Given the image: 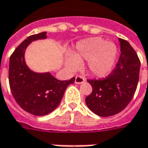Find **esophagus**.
Returning <instances> with one entry per match:
<instances>
[{
  "mask_svg": "<svg viewBox=\"0 0 148 148\" xmlns=\"http://www.w3.org/2000/svg\"><path fill=\"white\" fill-rule=\"evenodd\" d=\"M84 77H82V76H76V79H75V83L77 84H82V83H84Z\"/></svg>",
  "mask_w": 148,
  "mask_h": 148,
  "instance_id": "obj_1",
  "label": "esophagus"
}]
</instances>
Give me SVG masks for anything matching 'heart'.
<instances>
[{"instance_id":"1","label":"heart","mask_w":148,"mask_h":148,"mask_svg":"<svg viewBox=\"0 0 148 148\" xmlns=\"http://www.w3.org/2000/svg\"><path fill=\"white\" fill-rule=\"evenodd\" d=\"M118 49L113 42H108L99 37L90 38L77 44L75 55L70 56L67 64L76 69L82 60H88V69L92 75L98 77L108 76L114 67Z\"/></svg>"}]
</instances>
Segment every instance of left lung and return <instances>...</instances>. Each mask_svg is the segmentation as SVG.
I'll list each match as a JSON object with an SVG mask.
<instances>
[{
	"label": "left lung",
	"instance_id": "obj_1",
	"mask_svg": "<svg viewBox=\"0 0 148 148\" xmlns=\"http://www.w3.org/2000/svg\"><path fill=\"white\" fill-rule=\"evenodd\" d=\"M121 56L119 63L103 80H88L92 92L85 98L88 109L101 117H110L123 110L130 103L139 77L140 62L133 47L119 38Z\"/></svg>",
	"mask_w": 148,
	"mask_h": 148
}]
</instances>
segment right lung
Segmentation results:
<instances>
[{"label": "right lung", "instance_id": "1", "mask_svg": "<svg viewBox=\"0 0 148 148\" xmlns=\"http://www.w3.org/2000/svg\"><path fill=\"white\" fill-rule=\"evenodd\" d=\"M47 38V32L30 35L10 56L9 81L12 94L21 109L35 116H44L55 110L64 92L75 77L57 80L50 72H35L27 66L25 52L32 42Z\"/></svg>", "mask_w": 148, "mask_h": 148}]
</instances>
